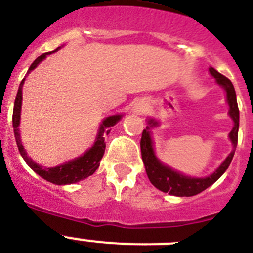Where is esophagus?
I'll return each mask as SVG.
<instances>
[{
  "label": "esophagus",
  "mask_w": 253,
  "mask_h": 253,
  "mask_svg": "<svg viewBox=\"0 0 253 253\" xmlns=\"http://www.w3.org/2000/svg\"><path fill=\"white\" fill-rule=\"evenodd\" d=\"M143 110H144V108H143V106H138V108H135L136 114H142Z\"/></svg>",
  "instance_id": "1"
}]
</instances>
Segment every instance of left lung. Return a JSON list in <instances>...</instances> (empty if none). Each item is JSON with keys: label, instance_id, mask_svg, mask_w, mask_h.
I'll list each match as a JSON object with an SVG mask.
<instances>
[{"label": "left lung", "instance_id": "1", "mask_svg": "<svg viewBox=\"0 0 253 253\" xmlns=\"http://www.w3.org/2000/svg\"><path fill=\"white\" fill-rule=\"evenodd\" d=\"M210 73L213 78L216 79L217 83L226 90L227 92V103L229 105V117L233 119V129L229 133V139L233 144V150L228 154L223 163L216 169V172L213 174L208 175L205 178H192L183 175L182 173L173 170L170 167L166 166L162 163L154 154L153 149V142L150 138V128L157 126L158 122L154 119L148 120L147 129L143 130L142 139H140V150H142V159L144 162L145 172H147L148 178L150 183L154 185L155 188L164 193L172 194L177 197H191L201 193L202 191L207 189L210 185L217 182L222 174L227 170L229 163L232 161L233 155H235L236 147H237L238 140V125H240V111H238L237 99H236V91L233 87L232 83L228 78L219 74L216 69L210 68Z\"/></svg>", "mask_w": 253, "mask_h": 253}]
</instances>
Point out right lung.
<instances>
[{
	"label": "right lung",
	"instance_id": "add662e5",
	"mask_svg": "<svg viewBox=\"0 0 253 253\" xmlns=\"http://www.w3.org/2000/svg\"><path fill=\"white\" fill-rule=\"evenodd\" d=\"M60 47H57L56 50H59ZM52 54V52H46L42 54L41 56L37 57L34 62L30 66L29 71L34 70L37 65L40 64L43 59H45L47 55ZM25 78L21 81L20 87H18L17 95H16L15 99V106H13V114H12V124H13V131H15V138H16V144H17L18 150H20V154L22 155V158L25 159L27 164L30 166V168L36 172L37 174L40 175L41 178L46 179L47 182L54 183L57 185H65V184H71V183H76L81 179H85V178L90 177L95 173V170L98 169L99 164H100L101 158H103L104 152H105V135H108L110 133V128L114 126L120 120L122 115H111L108 117L106 119H104L103 124L100 125V129H99V133L95 139V143L84 155H81L79 158L74 159V161L66 162L64 164H60L56 167H50V168H43L42 166L37 164L36 162L32 161L31 158L27 157V153L25 150V148L22 147V143H21L20 138V130H18V125H20V117H21V104H22V86H24Z\"/></svg>",
	"mask_w": 253,
	"mask_h": 253
}]
</instances>
